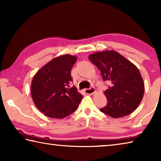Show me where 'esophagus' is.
Here are the masks:
<instances>
[{
	"mask_svg": "<svg viewBox=\"0 0 161 161\" xmlns=\"http://www.w3.org/2000/svg\"><path fill=\"white\" fill-rule=\"evenodd\" d=\"M84 92L86 94H93L95 92V88L94 87H90L89 89H84Z\"/></svg>",
	"mask_w": 161,
	"mask_h": 161,
	"instance_id": "1",
	"label": "esophagus"
}]
</instances>
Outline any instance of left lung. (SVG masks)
<instances>
[{"label": "left lung", "mask_w": 161, "mask_h": 161, "mask_svg": "<svg viewBox=\"0 0 161 161\" xmlns=\"http://www.w3.org/2000/svg\"><path fill=\"white\" fill-rule=\"evenodd\" d=\"M89 59L100 70L103 81L111 86L103 92L108 100L100 111L112 118L129 115L136 109L144 94V83L139 70L114 50L90 54Z\"/></svg>", "instance_id": "obj_1"}]
</instances>
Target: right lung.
<instances>
[{"mask_svg": "<svg viewBox=\"0 0 161 161\" xmlns=\"http://www.w3.org/2000/svg\"><path fill=\"white\" fill-rule=\"evenodd\" d=\"M77 57L59 56L44 65L35 75L31 84V94L35 106L46 116L63 119L77 110L83 96L77 92L71 69Z\"/></svg>", "mask_w": 161, "mask_h": 161, "instance_id": "add662e5", "label": "right lung"}]
</instances>
